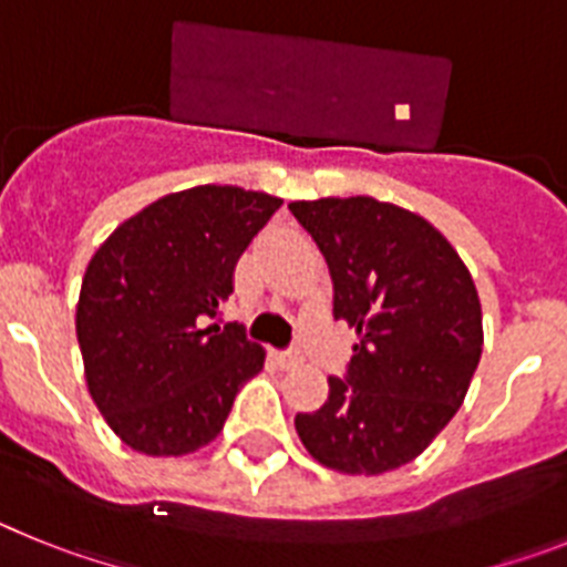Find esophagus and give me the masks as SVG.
Listing matches in <instances>:
<instances>
[{
  "label": "esophagus",
  "mask_w": 567,
  "mask_h": 567,
  "mask_svg": "<svg viewBox=\"0 0 567 567\" xmlns=\"http://www.w3.org/2000/svg\"><path fill=\"white\" fill-rule=\"evenodd\" d=\"M278 363L284 365V369H292V365L300 363V352H298V349H287V352H278Z\"/></svg>",
  "instance_id": "1"
}]
</instances>
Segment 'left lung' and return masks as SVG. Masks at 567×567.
Returning a JSON list of instances; mask_svg holds the SVG:
<instances>
[{"mask_svg":"<svg viewBox=\"0 0 567 567\" xmlns=\"http://www.w3.org/2000/svg\"><path fill=\"white\" fill-rule=\"evenodd\" d=\"M334 284V320L358 329L343 378L295 429L318 463L383 474L412 463L463 405L483 354L468 269L432 224L374 198L292 202Z\"/></svg>","mask_w":567,"mask_h":567,"instance_id":"8db88e82","label":"left lung"}]
</instances>
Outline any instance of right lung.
I'll return each mask as SVG.
<instances>
[{
	"label": "right lung",
	"instance_id": "1",
	"mask_svg": "<svg viewBox=\"0 0 567 567\" xmlns=\"http://www.w3.org/2000/svg\"><path fill=\"white\" fill-rule=\"evenodd\" d=\"M280 198L240 187L164 195L90 258L76 309L99 412L142 454L178 457L218 437L235 394L264 365L240 323H224L235 264Z\"/></svg>",
	"mask_w": 567,
	"mask_h": 567
}]
</instances>
